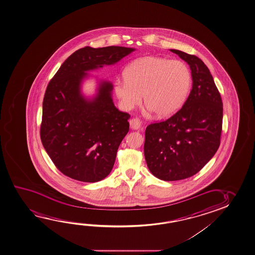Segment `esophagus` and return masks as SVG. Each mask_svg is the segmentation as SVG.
Here are the masks:
<instances>
[{
    "mask_svg": "<svg viewBox=\"0 0 255 255\" xmlns=\"http://www.w3.org/2000/svg\"><path fill=\"white\" fill-rule=\"evenodd\" d=\"M129 126L132 129H140L141 121L138 118H132L129 120Z\"/></svg>",
    "mask_w": 255,
    "mask_h": 255,
    "instance_id": "1",
    "label": "esophagus"
}]
</instances>
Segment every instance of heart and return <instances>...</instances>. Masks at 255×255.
Segmentation results:
<instances>
[{"instance_id": "heart-1", "label": "heart", "mask_w": 255, "mask_h": 255, "mask_svg": "<svg viewBox=\"0 0 255 255\" xmlns=\"http://www.w3.org/2000/svg\"><path fill=\"white\" fill-rule=\"evenodd\" d=\"M191 81V72L182 61L146 56L129 65L126 79L115 82L114 92L123 109L136 107L143 96L148 111L165 118L184 104Z\"/></svg>"}]
</instances>
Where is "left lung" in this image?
I'll list each match as a JSON object with an SVG mask.
<instances>
[{"label":"left lung","instance_id":"8db88e82","mask_svg":"<svg viewBox=\"0 0 255 255\" xmlns=\"http://www.w3.org/2000/svg\"><path fill=\"white\" fill-rule=\"evenodd\" d=\"M170 51L188 63L193 84L180 111L145 129L144 152L148 168L166 181L191 177L211 160L220 144L223 123L221 96L206 65L196 56Z\"/></svg>","mask_w":255,"mask_h":255}]
</instances>
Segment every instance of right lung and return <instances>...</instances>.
I'll use <instances>...</instances> for the list:
<instances>
[{
	"instance_id": "1",
	"label": "right lung",
	"mask_w": 255,
	"mask_h": 255,
	"mask_svg": "<svg viewBox=\"0 0 255 255\" xmlns=\"http://www.w3.org/2000/svg\"><path fill=\"white\" fill-rule=\"evenodd\" d=\"M135 50L79 49L49 82L43 101L41 141L57 168L68 177L96 182L113 168L118 147L129 131L130 116L115 106L111 82L97 81L92 96L82 93V83L90 77V71L115 65Z\"/></svg>"
}]
</instances>
